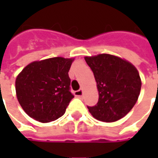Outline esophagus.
Masks as SVG:
<instances>
[{
	"label": "esophagus",
	"mask_w": 158,
	"mask_h": 158,
	"mask_svg": "<svg viewBox=\"0 0 158 158\" xmlns=\"http://www.w3.org/2000/svg\"><path fill=\"white\" fill-rule=\"evenodd\" d=\"M82 94H83L82 89H79V90H76V91H75V96L77 97V98H82Z\"/></svg>",
	"instance_id": "1"
}]
</instances>
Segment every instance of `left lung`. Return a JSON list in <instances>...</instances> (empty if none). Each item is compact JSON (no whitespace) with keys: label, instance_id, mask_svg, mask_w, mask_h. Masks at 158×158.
<instances>
[{"label":"left lung","instance_id":"obj_1","mask_svg":"<svg viewBox=\"0 0 158 158\" xmlns=\"http://www.w3.org/2000/svg\"><path fill=\"white\" fill-rule=\"evenodd\" d=\"M94 74L98 102L89 107L96 119L114 122L125 117L138 100L142 80L136 68L128 60L108 53L85 56Z\"/></svg>","mask_w":158,"mask_h":158}]
</instances>
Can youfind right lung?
<instances>
[{
    "instance_id": "add662e5",
    "label": "right lung",
    "mask_w": 158,
    "mask_h": 158,
    "mask_svg": "<svg viewBox=\"0 0 158 158\" xmlns=\"http://www.w3.org/2000/svg\"><path fill=\"white\" fill-rule=\"evenodd\" d=\"M75 58L53 57L35 60L15 78L16 98L31 118L42 123L63 115L74 98L69 71Z\"/></svg>"
}]
</instances>
